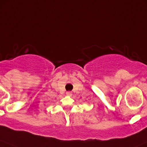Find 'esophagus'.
Returning a JSON list of instances; mask_svg holds the SVG:
<instances>
[{
	"label": "esophagus",
	"instance_id": "esophagus-1",
	"mask_svg": "<svg viewBox=\"0 0 147 147\" xmlns=\"http://www.w3.org/2000/svg\"><path fill=\"white\" fill-rule=\"evenodd\" d=\"M66 94L67 96H71V95H72V92H67Z\"/></svg>",
	"mask_w": 147,
	"mask_h": 147
}]
</instances>
